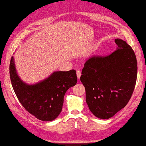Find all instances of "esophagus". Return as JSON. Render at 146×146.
Listing matches in <instances>:
<instances>
[{
    "mask_svg": "<svg viewBox=\"0 0 146 146\" xmlns=\"http://www.w3.org/2000/svg\"><path fill=\"white\" fill-rule=\"evenodd\" d=\"M76 75H77V77L78 78V80H80L81 76V72L80 71V70H78L77 72H76Z\"/></svg>",
    "mask_w": 146,
    "mask_h": 146,
    "instance_id": "obj_1",
    "label": "esophagus"
}]
</instances>
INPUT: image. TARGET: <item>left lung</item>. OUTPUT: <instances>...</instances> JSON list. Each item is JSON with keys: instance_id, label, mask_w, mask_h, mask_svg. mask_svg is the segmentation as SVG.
<instances>
[{"instance_id": "obj_1", "label": "left lung", "mask_w": 146, "mask_h": 146, "mask_svg": "<svg viewBox=\"0 0 146 146\" xmlns=\"http://www.w3.org/2000/svg\"><path fill=\"white\" fill-rule=\"evenodd\" d=\"M115 42L117 48L111 54L86 61L80 78L89 109L102 119L111 118L126 106L137 81L134 51L123 40L116 38Z\"/></svg>"}]
</instances>
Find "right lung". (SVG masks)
I'll return each mask as SVG.
<instances>
[{"label":"right lung","instance_id":"right-lung-1","mask_svg":"<svg viewBox=\"0 0 146 146\" xmlns=\"http://www.w3.org/2000/svg\"><path fill=\"white\" fill-rule=\"evenodd\" d=\"M9 75L13 88L20 103L36 118L43 121H52L60 114L64 96L77 83L75 70L54 71L44 80L28 84L18 74L15 59L12 56Z\"/></svg>","mask_w":146,"mask_h":146}]
</instances>
